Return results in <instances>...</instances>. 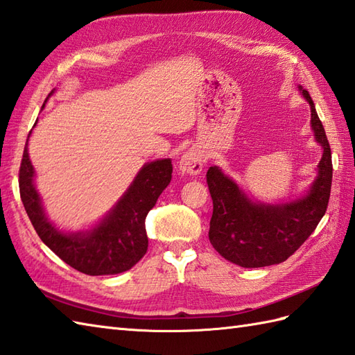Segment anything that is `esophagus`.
I'll list each match as a JSON object with an SVG mask.
<instances>
[{"mask_svg": "<svg viewBox=\"0 0 355 355\" xmlns=\"http://www.w3.org/2000/svg\"><path fill=\"white\" fill-rule=\"evenodd\" d=\"M205 162H206L205 150H201V148L193 146L187 150V153H184L182 158H180L178 168L182 171V173H186V175H198V173L202 171V164H205Z\"/></svg>", "mask_w": 355, "mask_h": 355, "instance_id": "obj_1", "label": "esophagus"}]
</instances>
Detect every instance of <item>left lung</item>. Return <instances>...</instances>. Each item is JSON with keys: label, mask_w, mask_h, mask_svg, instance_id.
Masks as SVG:
<instances>
[{"label": "left lung", "mask_w": 355, "mask_h": 355, "mask_svg": "<svg viewBox=\"0 0 355 355\" xmlns=\"http://www.w3.org/2000/svg\"><path fill=\"white\" fill-rule=\"evenodd\" d=\"M299 92L310 103L314 140L323 149L318 175L302 197L275 205L254 201L218 166H210L207 171L214 201L210 244L224 259L239 267H267L288 259L327 212L333 182L331 148L311 96L300 85Z\"/></svg>", "instance_id": "left-lung-1"}]
</instances>
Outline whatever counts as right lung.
<instances>
[{"instance_id": "1", "label": "right lung", "mask_w": 355, "mask_h": 355, "mask_svg": "<svg viewBox=\"0 0 355 355\" xmlns=\"http://www.w3.org/2000/svg\"><path fill=\"white\" fill-rule=\"evenodd\" d=\"M28 137L19 168V193L42 243L70 267L89 276L119 275L134 267L148 250L146 215L171 183V158L143 164L125 193L92 229L64 232L49 220L36 191L35 169L27 149Z\"/></svg>"}]
</instances>
